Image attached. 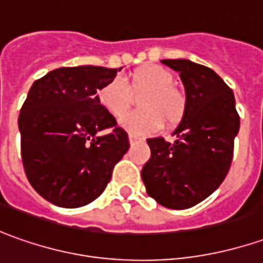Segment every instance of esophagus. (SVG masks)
Returning <instances> with one entry per match:
<instances>
[{"mask_svg":"<svg viewBox=\"0 0 263 263\" xmlns=\"http://www.w3.org/2000/svg\"><path fill=\"white\" fill-rule=\"evenodd\" d=\"M129 142H131V144H138V142H144V138L135 137V135H129Z\"/></svg>","mask_w":263,"mask_h":263,"instance_id":"esophagus-1","label":"esophagus"}]
</instances>
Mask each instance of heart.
Returning <instances> with one entry per match:
<instances>
[{"mask_svg": "<svg viewBox=\"0 0 263 263\" xmlns=\"http://www.w3.org/2000/svg\"><path fill=\"white\" fill-rule=\"evenodd\" d=\"M175 84V76L167 68L149 64L135 69L126 78V84L121 78H114L104 84L97 100L100 106L114 118H121L131 106L132 95L142 93L138 104L142 110L126 115L121 119V126L131 134L142 135L159 129L160 126H175L185 118L186 95Z\"/></svg>", "mask_w": 263, "mask_h": 263, "instance_id": "1", "label": "heart"}]
</instances>
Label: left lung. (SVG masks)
I'll return each mask as SVG.
<instances>
[{
  "instance_id": "obj_1",
  "label": "left lung",
  "mask_w": 263,
  "mask_h": 263,
  "mask_svg": "<svg viewBox=\"0 0 263 263\" xmlns=\"http://www.w3.org/2000/svg\"><path fill=\"white\" fill-rule=\"evenodd\" d=\"M185 86V118L175 142L148 138L151 157L141 177L147 194L160 205L186 210L221 185L233 160L240 118L231 88L213 69L189 59H163Z\"/></svg>"
}]
</instances>
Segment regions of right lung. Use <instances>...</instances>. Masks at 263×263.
Segmentation results:
<instances>
[{"label": "right lung", "instance_id": "obj_1", "mask_svg": "<svg viewBox=\"0 0 263 263\" xmlns=\"http://www.w3.org/2000/svg\"><path fill=\"white\" fill-rule=\"evenodd\" d=\"M121 69L62 67L29 90L18 116L23 167L34 191L53 205L93 202L129 148L128 134L97 100ZM104 129L111 132L99 136Z\"/></svg>", "mask_w": 263, "mask_h": 263}]
</instances>
